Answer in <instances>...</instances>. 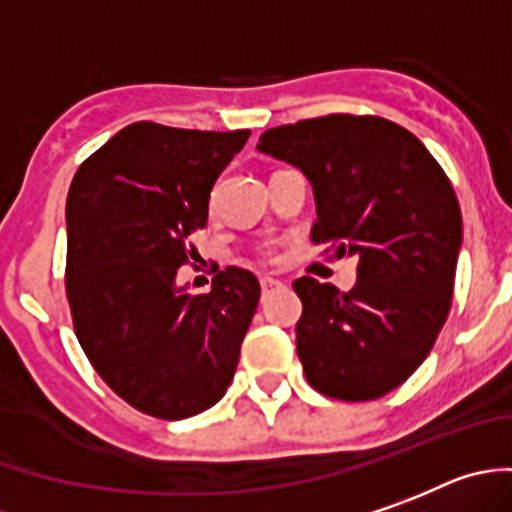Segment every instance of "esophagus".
<instances>
[{
  "label": "esophagus",
  "mask_w": 512,
  "mask_h": 512,
  "mask_svg": "<svg viewBox=\"0 0 512 512\" xmlns=\"http://www.w3.org/2000/svg\"><path fill=\"white\" fill-rule=\"evenodd\" d=\"M260 285H262V293H270V290L280 288L283 283H280V280H275V278H262Z\"/></svg>",
  "instance_id": "1"
}]
</instances>
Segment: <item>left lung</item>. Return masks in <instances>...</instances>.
Returning <instances> with one entry per match:
<instances>
[{
    "instance_id": "obj_1",
    "label": "left lung",
    "mask_w": 512,
    "mask_h": 512,
    "mask_svg": "<svg viewBox=\"0 0 512 512\" xmlns=\"http://www.w3.org/2000/svg\"><path fill=\"white\" fill-rule=\"evenodd\" d=\"M257 150L293 165L316 199L311 239L357 257V283L298 278L296 349L308 382L339 400H375L405 382L449 316L462 211L421 140L382 117L306 119L267 130Z\"/></svg>"
}]
</instances>
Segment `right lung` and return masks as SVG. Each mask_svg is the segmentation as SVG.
Listing matches in <instances>:
<instances>
[{
	"mask_svg": "<svg viewBox=\"0 0 512 512\" xmlns=\"http://www.w3.org/2000/svg\"><path fill=\"white\" fill-rule=\"evenodd\" d=\"M247 137L135 122L78 168L68 191L73 329L101 380L147 416H196L232 385L260 283L227 267L209 293H193L178 267Z\"/></svg>",
	"mask_w": 512,
	"mask_h": 512,
	"instance_id": "add662e5",
	"label": "right lung"
}]
</instances>
